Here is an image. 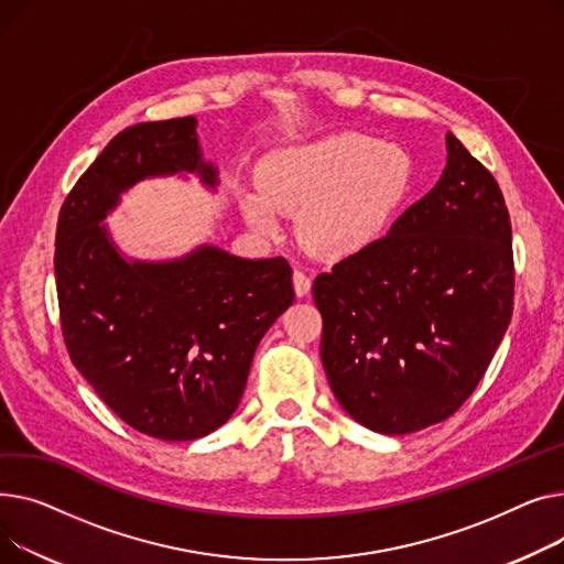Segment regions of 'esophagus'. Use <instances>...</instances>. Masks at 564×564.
Instances as JSON below:
<instances>
[{"mask_svg": "<svg viewBox=\"0 0 564 564\" xmlns=\"http://www.w3.org/2000/svg\"><path fill=\"white\" fill-rule=\"evenodd\" d=\"M293 289H295V295H301V297L307 295L310 289H312V278L305 271L295 269L293 271Z\"/></svg>", "mask_w": 564, "mask_h": 564, "instance_id": "esophagus-1", "label": "esophagus"}]
</instances>
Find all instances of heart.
<instances>
[{
    "label": "heart",
    "mask_w": 564,
    "mask_h": 564,
    "mask_svg": "<svg viewBox=\"0 0 564 564\" xmlns=\"http://www.w3.org/2000/svg\"><path fill=\"white\" fill-rule=\"evenodd\" d=\"M414 186V159L399 143L341 131L275 150L259 165V188L241 193L248 225L263 237L282 229L280 212H297L303 243L346 257L376 243Z\"/></svg>",
    "instance_id": "obj_1"
}]
</instances>
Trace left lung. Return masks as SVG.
<instances>
[{
  "label": "left lung",
  "mask_w": 564,
  "mask_h": 564,
  "mask_svg": "<svg viewBox=\"0 0 564 564\" xmlns=\"http://www.w3.org/2000/svg\"><path fill=\"white\" fill-rule=\"evenodd\" d=\"M446 169L387 237L314 280L339 405L380 435L455 414L512 316V227L485 165L446 134Z\"/></svg>",
  "instance_id": "8db88e82"
}]
</instances>
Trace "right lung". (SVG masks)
<instances>
[{"instance_id":"right-lung-1","label":"right lung","mask_w":564,"mask_h":564,"mask_svg":"<svg viewBox=\"0 0 564 564\" xmlns=\"http://www.w3.org/2000/svg\"><path fill=\"white\" fill-rule=\"evenodd\" d=\"M195 127L186 116L120 131L65 197L56 227L73 364L124 423L165 442L200 440L237 412L261 337L293 303L284 257L203 243L177 259H129L102 225L143 180L197 175L216 191Z\"/></svg>"}]
</instances>
